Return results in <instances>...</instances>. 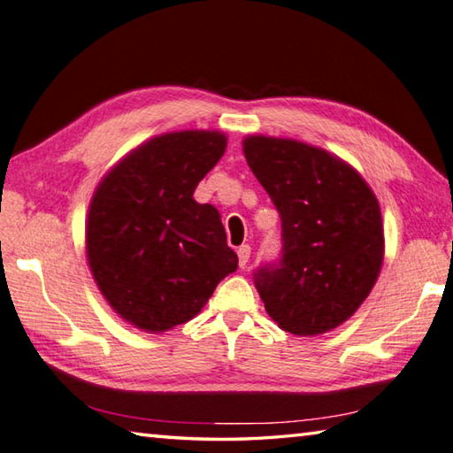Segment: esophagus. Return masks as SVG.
<instances>
[{
  "instance_id": "obj_1",
  "label": "esophagus",
  "mask_w": 453,
  "mask_h": 453,
  "mask_svg": "<svg viewBox=\"0 0 453 453\" xmlns=\"http://www.w3.org/2000/svg\"><path fill=\"white\" fill-rule=\"evenodd\" d=\"M250 255H251V248H250V245H242V248L237 250V257H240V267L248 265Z\"/></svg>"
}]
</instances>
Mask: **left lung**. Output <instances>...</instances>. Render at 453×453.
<instances>
[{"mask_svg":"<svg viewBox=\"0 0 453 453\" xmlns=\"http://www.w3.org/2000/svg\"><path fill=\"white\" fill-rule=\"evenodd\" d=\"M243 154L281 216V259L255 271L279 328L315 336L355 315L384 259L380 205L358 172L323 148L253 134Z\"/></svg>","mask_w":453,"mask_h":453,"instance_id":"1","label":"left lung"}]
</instances>
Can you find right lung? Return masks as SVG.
Segmentation results:
<instances>
[{"label":"right lung","mask_w":453,"mask_h":453,"mask_svg":"<svg viewBox=\"0 0 453 453\" xmlns=\"http://www.w3.org/2000/svg\"><path fill=\"white\" fill-rule=\"evenodd\" d=\"M227 146L218 130L154 136L96 186L87 218V259L117 315L146 333L194 319L237 255L219 211L194 200Z\"/></svg>","instance_id":"add662e5"}]
</instances>
